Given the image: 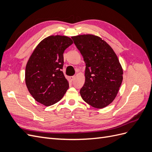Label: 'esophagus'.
<instances>
[{
  "label": "esophagus",
  "instance_id": "34e87169",
  "mask_svg": "<svg viewBox=\"0 0 152 152\" xmlns=\"http://www.w3.org/2000/svg\"><path fill=\"white\" fill-rule=\"evenodd\" d=\"M75 76H71V77H70V79L72 81H73V80L75 79Z\"/></svg>",
  "mask_w": 152,
  "mask_h": 152
}]
</instances>
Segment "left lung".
Masks as SVG:
<instances>
[{
    "mask_svg": "<svg viewBox=\"0 0 152 152\" xmlns=\"http://www.w3.org/2000/svg\"><path fill=\"white\" fill-rule=\"evenodd\" d=\"M86 63L82 98L95 108L107 107L115 98L123 79V69L115 53L104 40L92 34L72 37Z\"/></svg>",
    "mask_w": 152,
    "mask_h": 152,
    "instance_id": "1",
    "label": "left lung"
}]
</instances>
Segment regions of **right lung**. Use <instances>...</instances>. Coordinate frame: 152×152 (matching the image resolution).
Masks as SVG:
<instances>
[{
    "label": "right lung",
    "mask_w": 152,
    "mask_h": 152,
    "mask_svg": "<svg viewBox=\"0 0 152 152\" xmlns=\"http://www.w3.org/2000/svg\"><path fill=\"white\" fill-rule=\"evenodd\" d=\"M72 44L67 36H49L37 45L26 63L27 89L37 102L44 106L59 102L68 89V81L61 70L64 51Z\"/></svg>",
    "instance_id": "add662e5"
}]
</instances>
